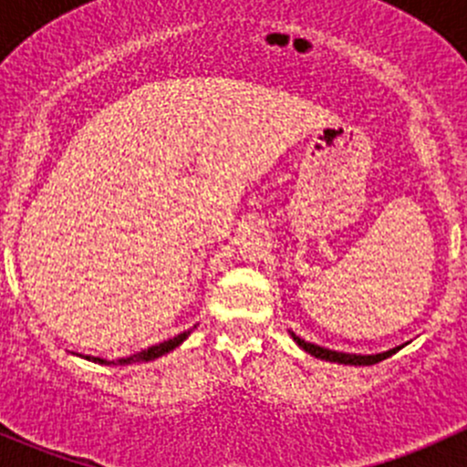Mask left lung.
I'll use <instances>...</instances> for the list:
<instances>
[{
  "mask_svg": "<svg viewBox=\"0 0 467 467\" xmlns=\"http://www.w3.org/2000/svg\"><path fill=\"white\" fill-rule=\"evenodd\" d=\"M291 338H294V341L298 343V346L303 348L305 352H309V355H312V357H317V359L334 361V364H346V366H370V364H378V361H384L386 357L395 355V352H398L400 348H402V346L390 348V350L379 352V355H350V352H337V350H329V348L317 346V343L305 341V338L296 337L294 332H291Z\"/></svg>",
  "mask_w": 467,
  "mask_h": 467,
  "instance_id": "left-lung-1",
  "label": "left lung"
}]
</instances>
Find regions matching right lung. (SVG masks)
I'll return each mask as SVG.
<instances>
[{"label": "right lung", "mask_w": 467, "mask_h": 467, "mask_svg": "<svg viewBox=\"0 0 467 467\" xmlns=\"http://www.w3.org/2000/svg\"><path fill=\"white\" fill-rule=\"evenodd\" d=\"M190 334H192V329H187V332L178 334V337L169 338V341L158 343V346L146 348V350L138 352V355L121 357V359H115V361H108V359H101V357H89V355H86V357L78 355V357H83V359L94 361V364H101V366H130V364H142V361H153V359H158V357H162V355H167V352H171L173 348L181 346V343L185 341V338L190 337Z\"/></svg>", "instance_id": "1"}]
</instances>
